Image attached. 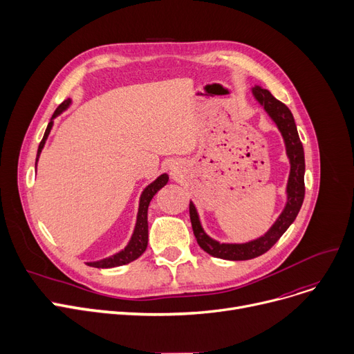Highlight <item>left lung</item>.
I'll list each match as a JSON object with an SVG mask.
<instances>
[{
    "mask_svg": "<svg viewBox=\"0 0 354 354\" xmlns=\"http://www.w3.org/2000/svg\"><path fill=\"white\" fill-rule=\"evenodd\" d=\"M252 95L255 100L264 107L271 120L277 124L286 143V152L290 160V175H288L287 191H286L287 202L280 216L277 218L272 227L263 236L248 241V243H244V244H225L211 238L205 231H203L198 211L194 205V202L191 201L189 203L191 224H192V230L199 247L212 257L230 259V261H244V259H251L267 252L277 243V241L281 238V235L288 230V227L292 224L297 215H299L304 201V192H306L304 149H303V143L300 140L299 132H297V126H295L292 113L284 103L277 100L267 88L255 86L252 87Z\"/></svg>",
    "mask_w": 354,
    "mask_h": 354,
    "instance_id": "obj_1",
    "label": "left lung"
}]
</instances>
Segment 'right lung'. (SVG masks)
I'll list each match as a JSON object with an SVG mask.
<instances>
[{
  "instance_id": "add662e5",
  "label": "right lung",
  "mask_w": 354,
  "mask_h": 354,
  "mask_svg": "<svg viewBox=\"0 0 354 354\" xmlns=\"http://www.w3.org/2000/svg\"><path fill=\"white\" fill-rule=\"evenodd\" d=\"M71 104V99H67L64 100L57 109H55L54 115L46 129V133L43 136V140L40 142L39 145V151H37V158H35V166H37V162H39V158H40V153L43 151V147L46 145V140L50 135V130L53 127V120L57 118L59 115H62L63 111ZM167 180H169V176H167L166 174H162L158 179H155L152 183H149L147 187L143 189L142 195H140V201H139V209H138V216H136V225H135V230H133V234H132V238H130L129 244L124 247V250L119 251L118 254L111 255V257H107V258H103L100 259V261H93V263H87V266L90 267H96V268H113V267H119V266H124V264H129L135 261V259H138L146 250L147 247V208H149V203H151L152 198L155 196V194L163 188L165 185L167 183Z\"/></svg>"
}]
</instances>
